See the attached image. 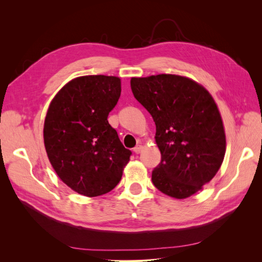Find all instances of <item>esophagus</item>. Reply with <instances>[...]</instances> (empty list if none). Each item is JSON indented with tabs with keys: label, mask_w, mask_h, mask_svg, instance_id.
Here are the masks:
<instances>
[{
	"label": "esophagus",
	"mask_w": 262,
	"mask_h": 262,
	"mask_svg": "<svg viewBox=\"0 0 262 262\" xmlns=\"http://www.w3.org/2000/svg\"><path fill=\"white\" fill-rule=\"evenodd\" d=\"M141 150H142V146L141 145H138V146H136V147L133 148V152L136 153V154H140Z\"/></svg>",
	"instance_id": "34e87169"
}]
</instances>
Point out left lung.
<instances>
[{"label": "left lung", "instance_id": "obj_1", "mask_svg": "<svg viewBox=\"0 0 262 262\" xmlns=\"http://www.w3.org/2000/svg\"><path fill=\"white\" fill-rule=\"evenodd\" d=\"M134 97L152 116L162 161L152 171L163 193L185 199L215 176L224 160L223 122L209 92L190 78L132 77Z\"/></svg>", "mask_w": 262, "mask_h": 262}]
</instances>
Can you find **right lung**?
Listing matches in <instances>:
<instances>
[{
    "label": "right lung",
    "instance_id": "1",
    "mask_svg": "<svg viewBox=\"0 0 262 262\" xmlns=\"http://www.w3.org/2000/svg\"><path fill=\"white\" fill-rule=\"evenodd\" d=\"M121 94L120 78H74L57 94L43 126L47 154L60 179L86 196L105 194L120 182L132 152L107 118Z\"/></svg>",
    "mask_w": 262,
    "mask_h": 262
}]
</instances>
